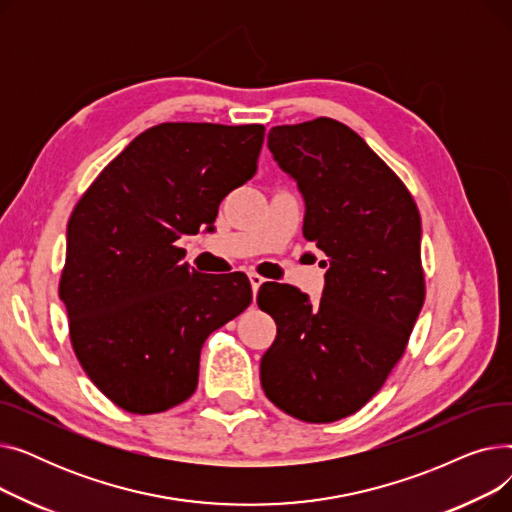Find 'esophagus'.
I'll return each mask as SVG.
<instances>
[{
	"instance_id": "obj_1",
	"label": "esophagus",
	"mask_w": 512,
	"mask_h": 512,
	"mask_svg": "<svg viewBox=\"0 0 512 512\" xmlns=\"http://www.w3.org/2000/svg\"><path fill=\"white\" fill-rule=\"evenodd\" d=\"M249 280H251V288H253V292L257 294V290H259V286L265 282V278H263V276H259L257 272H251V274H249Z\"/></svg>"
}]
</instances>
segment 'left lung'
<instances>
[{
    "instance_id": "8db88e82",
    "label": "left lung",
    "mask_w": 512,
    "mask_h": 512,
    "mask_svg": "<svg viewBox=\"0 0 512 512\" xmlns=\"http://www.w3.org/2000/svg\"><path fill=\"white\" fill-rule=\"evenodd\" d=\"M267 145L297 180L303 234L330 257L319 305L265 282L257 305L278 326L261 386L294 419L332 423L363 409L407 351L425 301L419 209L394 170L334 118L274 126Z\"/></svg>"
}]
</instances>
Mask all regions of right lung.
<instances>
[{
  "label": "right lung",
  "mask_w": 512,
  "mask_h": 512,
  "mask_svg": "<svg viewBox=\"0 0 512 512\" xmlns=\"http://www.w3.org/2000/svg\"><path fill=\"white\" fill-rule=\"evenodd\" d=\"M263 137V124L151 126L74 205L58 292L80 367L116 407L182 405L207 336L251 305L245 274L188 270L176 240L213 228L222 199L255 176Z\"/></svg>",
  "instance_id": "add662e5"
}]
</instances>
